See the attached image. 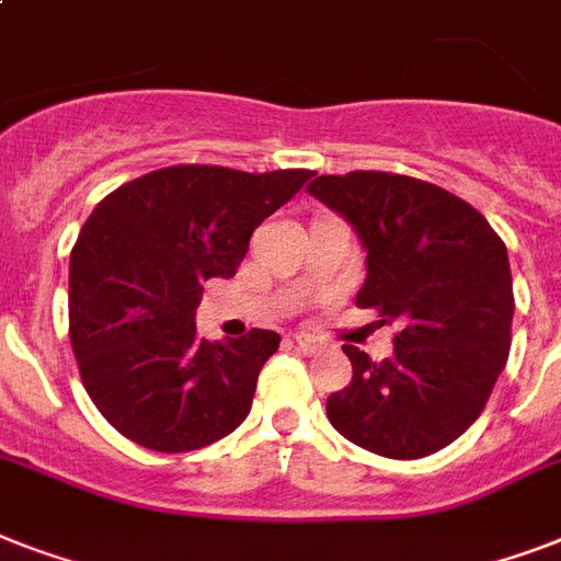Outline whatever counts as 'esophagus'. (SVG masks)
<instances>
[{
  "label": "esophagus",
  "instance_id": "34e87169",
  "mask_svg": "<svg viewBox=\"0 0 561 561\" xmlns=\"http://www.w3.org/2000/svg\"><path fill=\"white\" fill-rule=\"evenodd\" d=\"M294 343H297L299 346V352H302V355H317V350H320V346H317V341L314 337H311V334H294Z\"/></svg>",
  "mask_w": 561,
  "mask_h": 561
}]
</instances>
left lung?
Here are the masks:
<instances>
[{
  "label": "left lung",
  "instance_id": "left-lung-1",
  "mask_svg": "<svg viewBox=\"0 0 561 561\" xmlns=\"http://www.w3.org/2000/svg\"><path fill=\"white\" fill-rule=\"evenodd\" d=\"M308 194L350 220L367 250L355 306L399 325L390 358L343 346L352 381L325 399L329 422L390 460L439 451L483 413L510 358L506 244L474 206L404 174H323Z\"/></svg>",
  "mask_w": 561,
  "mask_h": 561
}]
</instances>
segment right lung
Instances as JSON below:
<instances>
[{"mask_svg": "<svg viewBox=\"0 0 561 561\" xmlns=\"http://www.w3.org/2000/svg\"><path fill=\"white\" fill-rule=\"evenodd\" d=\"M311 171L171 165L92 209L69 262V337L92 404L142 448L183 454L250 413L279 334L201 341L203 282L232 279L250 236Z\"/></svg>", "mask_w": 561, "mask_h": 561, "instance_id": "right-lung-1", "label": "right lung"}]
</instances>
